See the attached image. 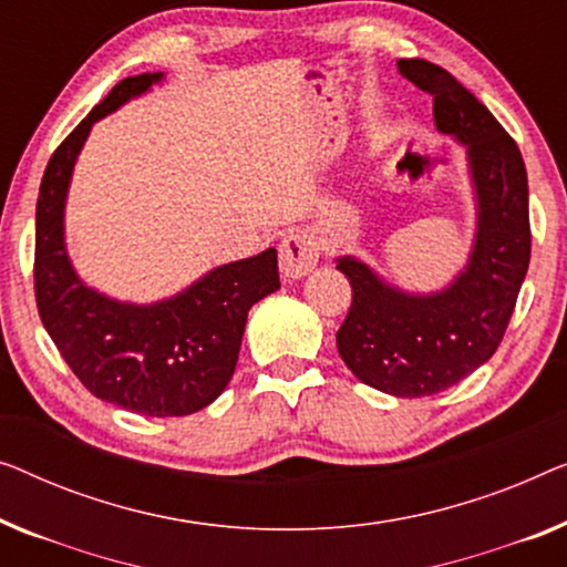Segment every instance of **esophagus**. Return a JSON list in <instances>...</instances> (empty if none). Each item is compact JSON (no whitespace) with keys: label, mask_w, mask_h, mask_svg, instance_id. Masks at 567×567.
Returning a JSON list of instances; mask_svg holds the SVG:
<instances>
[{"label":"esophagus","mask_w":567,"mask_h":567,"mask_svg":"<svg viewBox=\"0 0 567 567\" xmlns=\"http://www.w3.org/2000/svg\"><path fill=\"white\" fill-rule=\"evenodd\" d=\"M319 260V245L317 237L309 229H293L278 245V264H281L284 276L301 278L309 270H315Z\"/></svg>","instance_id":"esophagus-1"}]
</instances>
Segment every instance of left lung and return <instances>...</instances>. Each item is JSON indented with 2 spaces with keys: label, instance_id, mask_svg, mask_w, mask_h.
Masks as SVG:
<instances>
[{
  "label": "left lung",
  "instance_id": "1",
  "mask_svg": "<svg viewBox=\"0 0 567 567\" xmlns=\"http://www.w3.org/2000/svg\"><path fill=\"white\" fill-rule=\"evenodd\" d=\"M399 71L432 96L440 133L467 145L478 235L467 268L430 297H409L360 260L340 258L352 303L338 350L363 383L420 399L463 381L502 344L529 268V188L514 137L453 73L424 59H401Z\"/></svg>",
  "mask_w": 567,
  "mask_h": 567
}]
</instances>
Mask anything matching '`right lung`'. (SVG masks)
Segmentation results:
<instances>
[{
  "instance_id": "obj_1",
  "label": "right lung",
  "mask_w": 567,
  "mask_h": 567,
  "mask_svg": "<svg viewBox=\"0 0 567 567\" xmlns=\"http://www.w3.org/2000/svg\"><path fill=\"white\" fill-rule=\"evenodd\" d=\"M158 79L120 81L53 151L38 194L32 278L43 327L86 391L143 416H186L233 379L250 307L281 286L276 250L219 266L174 299L135 307L86 289L63 245L65 192L89 130Z\"/></svg>"
}]
</instances>
